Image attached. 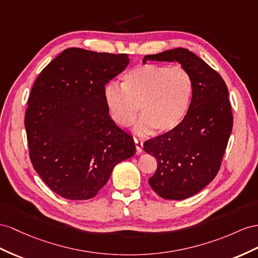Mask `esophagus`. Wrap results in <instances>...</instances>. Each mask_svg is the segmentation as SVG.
<instances>
[{"label":"esophagus","mask_w":258,"mask_h":258,"mask_svg":"<svg viewBox=\"0 0 258 258\" xmlns=\"http://www.w3.org/2000/svg\"><path fill=\"white\" fill-rule=\"evenodd\" d=\"M134 143H135V147H136L137 154L142 153V150H143V142L140 140V138L134 137Z\"/></svg>","instance_id":"obj_1"}]
</instances>
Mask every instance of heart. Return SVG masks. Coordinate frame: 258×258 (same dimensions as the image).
Here are the masks:
<instances>
[{
	"label": "heart",
	"mask_w": 258,
	"mask_h": 258,
	"mask_svg": "<svg viewBox=\"0 0 258 258\" xmlns=\"http://www.w3.org/2000/svg\"><path fill=\"white\" fill-rule=\"evenodd\" d=\"M194 91L190 73L183 66L147 63L123 75L122 86L109 84L104 99L114 122L130 126L141 109L135 125L140 134H163L179 125L187 113Z\"/></svg>",
	"instance_id": "heart-1"
}]
</instances>
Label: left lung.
I'll use <instances>...</instances> for the list:
<instances>
[{"label": "left lung", "instance_id": "8db88e82", "mask_svg": "<svg viewBox=\"0 0 258 258\" xmlns=\"http://www.w3.org/2000/svg\"><path fill=\"white\" fill-rule=\"evenodd\" d=\"M179 62L193 77L186 115L175 128L144 143L157 159L149 185L166 200H185L215 179L233 126L229 91L222 77L187 49L176 48L144 57L143 62Z\"/></svg>", "mask_w": 258, "mask_h": 258}]
</instances>
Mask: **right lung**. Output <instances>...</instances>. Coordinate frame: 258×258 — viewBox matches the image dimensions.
<instances>
[{"label":"right lung","mask_w":258,"mask_h":258,"mask_svg":"<svg viewBox=\"0 0 258 258\" xmlns=\"http://www.w3.org/2000/svg\"><path fill=\"white\" fill-rule=\"evenodd\" d=\"M128 54L69 48L41 71L25 113L32 167L54 193L95 197L115 164L135 154L133 137L111 120L105 85Z\"/></svg>","instance_id":"right-lung-1"}]
</instances>
